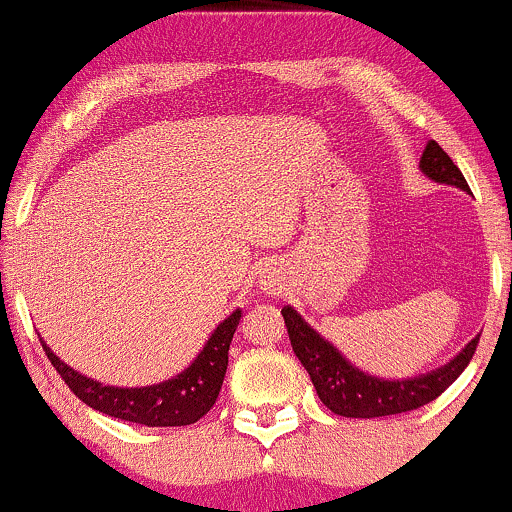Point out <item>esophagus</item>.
<instances>
[{
    "label": "esophagus",
    "instance_id": "esophagus-1",
    "mask_svg": "<svg viewBox=\"0 0 512 512\" xmlns=\"http://www.w3.org/2000/svg\"><path fill=\"white\" fill-rule=\"evenodd\" d=\"M262 284H264V286H267V289H272V286H274V284H272V279H269V276H267V279H264V281H262Z\"/></svg>",
    "mask_w": 512,
    "mask_h": 512
}]
</instances>
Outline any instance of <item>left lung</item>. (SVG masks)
<instances>
[{
	"instance_id": "8db88e82",
	"label": "left lung",
	"mask_w": 512,
	"mask_h": 512,
	"mask_svg": "<svg viewBox=\"0 0 512 512\" xmlns=\"http://www.w3.org/2000/svg\"><path fill=\"white\" fill-rule=\"evenodd\" d=\"M419 170L438 185H450L462 192H469V185L460 168L452 163V158L433 139L421 154ZM281 315H284L286 330H289L293 354L308 370L317 397L322 399L327 409H332L339 416H346V419L392 416L433 402L460 378L479 344L477 334L448 363L428 370V373L414 375V378H380V375H370L363 368L354 366L330 339L313 330L303 320V315L293 310L291 305H284Z\"/></svg>"
}]
</instances>
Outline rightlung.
<instances>
[{
    "label": "right lung",
    "mask_w": 512,
    "mask_h": 512,
    "mask_svg": "<svg viewBox=\"0 0 512 512\" xmlns=\"http://www.w3.org/2000/svg\"><path fill=\"white\" fill-rule=\"evenodd\" d=\"M240 315H243V310L236 308L226 320L219 322L207 344L195 356V361L185 370L163 380V383L144 387L98 383V380L86 378L79 370L67 366L50 349V344L43 342V337H40V344H43L45 354H48L57 373L62 375L64 383L69 385V390L91 409L142 426H190L202 419L219 397L228 366V349H231V339L236 334Z\"/></svg>",
    "instance_id": "1"
}]
</instances>
